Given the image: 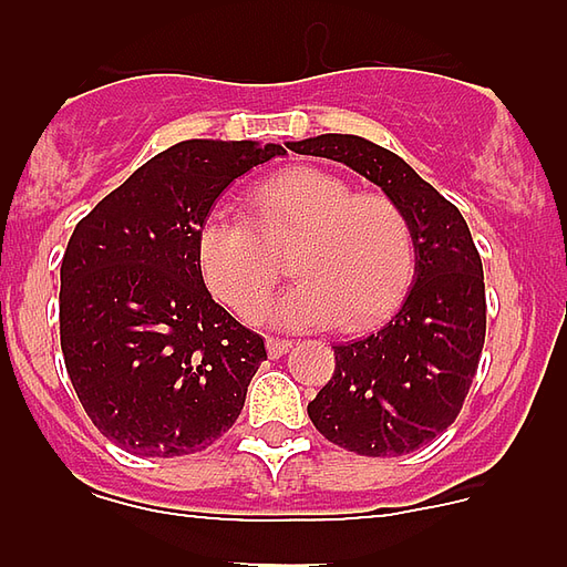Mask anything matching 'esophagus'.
I'll return each instance as SVG.
<instances>
[{
    "label": "esophagus",
    "instance_id": "esophagus-1",
    "mask_svg": "<svg viewBox=\"0 0 567 567\" xmlns=\"http://www.w3.org/2000/svg\"><path fill=\"white\" fill-rule=\"evenodd\" d=\"M289 349H292V340H287V338H269L267 340L269 358H280V354H287Z\"/></svg>",
    "mask_w": 567,
    "mask_h": 567
}]
</instances>
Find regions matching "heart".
<instances>
[{"label":"heart","mask_w":567,"mask_h":567,"mask_svg":"<svg viewBox=\"0 0 567 567\" xmlns=\"http://www.w3.org/2000/svg\"><path fill=\"white\" fill-rule=\"evenodd\" d=\"M258 229L227 207L195 235L198 264L215 298L255 318L278 284L274 252L298 278L264 318L278 329L329 327L358 332L398 307L414 272V238L403 209L383 193L352 187L318 167L272 175L252 193ZM261 235L258 236L257 233Z\"/></svg>","instance_id":"1"}]
</instances>
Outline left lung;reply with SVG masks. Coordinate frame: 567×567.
Instances as JSON below:
<instances>
[{
    "label": "left lung",
    "instance_id": "1",
    "mask_svg": "<svg viewBox=\"0 0 567 567\" xmlns=\"http://www.w3.org/2000/svg\"><path fill=\"white\" fill-rule=\"evenodd\" d=\"M383 189L412 227L414 278L398 312L334 349V374L307 405L329 443L363 457L417 452L463 409L485 343V284L468 224L392 150L360 135L287 142Z\"/></svg>",
    "mask_w": 567,
    "mask_h": 567
}]
</instances>
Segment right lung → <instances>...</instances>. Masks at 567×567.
I'll list each match as a JSON object with an SVG mask.
<instances>
[{"label":"right lung","mask_w":567,"mask_h":567,"mask_svg":"<svg viewBox=\"0 0 567 567\" xmlns=\"http://www.w3.org/2000/svg\"><path fill=\"white\" fill-rule=\"evenodd\" d=\"M280 144L189 138L153 155L76 224L59 334L99 432L138 457H182L233 429L264 338L204 287L195 235L218 195Z\"/></svg>","instance_id":"obj_1"}]
</instances>
